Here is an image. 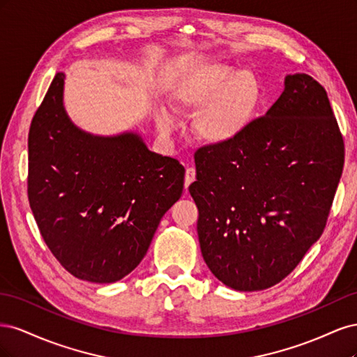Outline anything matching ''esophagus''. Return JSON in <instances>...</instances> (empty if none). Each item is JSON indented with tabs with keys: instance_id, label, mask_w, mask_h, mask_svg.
Segmentation results:
<instances>
[{
	"instance_id": "1",
	"label": "esophagus",
	"mask_w": 357,
	"mask_h": 357,
	"mask_svg": "<svg viewBox=\"0 0 357 357\" xmlns=\"http://www.w3.org/2000/svg\"><path fill=\"white\" fill-rule=\"evenodd\" d=\"M197 178V171L195 168H188L186 169V176H185V188L188 189L193 181H195Z\"/></svg>"
}]
</instances>
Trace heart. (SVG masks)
<instances>
[{"label": "heart", "instance_id": "heart-1", "mask_svg": "<svg viewBox=\"0 0 357 357\" xmlns=\"http://www.w3.org/2000/svg\"><path fill=\"white\" fill-rule=\"evenodd\" d=\"M171 104L178 113H198L195 131L211 146L236 142L250 126L262 91L256 75L229 63H199L183 73L171 86ZM159 131L169 135L177 128L165 107L156 109Z\"/></svg>", "mask_w": 357, "mask_h": 357}]
</instances>
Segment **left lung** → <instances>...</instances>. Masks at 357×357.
Listing matches in <instances>:
<instances>
[{
  "label": "left lung",
  "instance_id": "8db88e82",
  "mask_svg": "<svg viewBox=\"0 0 357 357\" xmlns=\"http://www.w3.org/2000/svg\"><path fill=\"white\" fill-rule=\"evenodd\" d=\"M198 238L205 264L240 291L282 282L325 229L344 167V142L328 93L289 74L264 117L228 146L195 153Z\"/></svg>",
  "mask_w": 357,
  "mask_h": 357
}]
</instances>
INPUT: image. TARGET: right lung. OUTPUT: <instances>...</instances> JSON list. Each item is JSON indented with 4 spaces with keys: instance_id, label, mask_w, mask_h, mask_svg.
I'll use <instances>...</instances> for the list:
<instances>
[{
    "instance_id": "right-lung-1",
    "label": "right lung",
    "mask_w": 357,
    "mask_h": 357,
    "mask_svg": "<svg viewBox=\"0 0 357 357\" xmlns=\"http://www.w3.org/2000/svg\"><path fill=\"white\" fill-rule=\"evenodd\" d=\"M58 73L32 117L28 198L43 240L70 274L114 283L138 266L181 197L185 168L138 132L101 137L75 126Z\"/></svg>"
}]
</instances>
